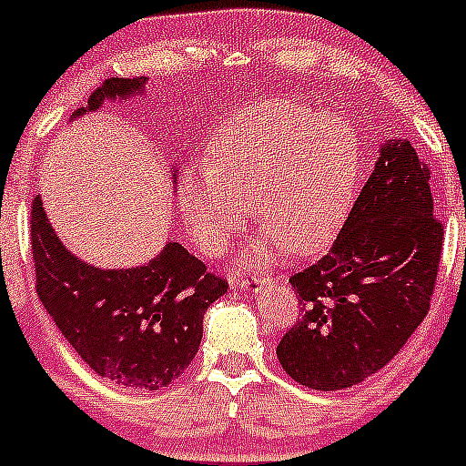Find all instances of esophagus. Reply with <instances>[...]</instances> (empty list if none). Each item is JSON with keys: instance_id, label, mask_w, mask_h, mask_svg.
I'll return each instance as SVG.
<instances>
[{"instance_id": "1", "label": "esophagus", "mask_w": 466, "mask_h": 466, "mask_svg": "<svg viewBox=\"0 0 466 466\" xmlns=\"http://www.w3.org/2000/svg\"><path fill=\"white\" fill-rule=\"evenodd\" d=\"M267 282L268 278L264 276H243L241 280H238V287H241L243 292H259Z\"/></svg>"}]
</instances>
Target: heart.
I'll return each mask as SVG.
<instances>
[{"instance_id": "1", "label": "heart", "mask_w": 466, "mask_h": 466, "mask_svg": "<svg viewBox=\"0 0 466 466\" xmlns=\"http://www.w3.org/2000/svg\"><path fill=\"white\" fill-rule=\"evenodd\" d=\"M360 147L342 116L292 101H262L229 116L211 154L179 181V211L207 255H220L248 218L262 234L246 259L267 264L285 246L308 253L340 229L354 202Z\"/></svg>"}]
</instances>
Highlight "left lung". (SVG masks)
<instances>
[{
  "label": "left lung",
  "mask_w": 466,
  "mask_h": 466,
  "mask_svg": "<svg viewBox=\"0 0 466 466\" xmlns=\"http://www.w3.org/2000/svg\"><path fill=\"white\" fill-rule=\"evenodd\" d=\"M441 243L428 165L384 140L331 250L289 278L303 315L276 350L282 370L315 390L380 372L428 315Z\"/></svg>",
  "instance_id": "obj_1"
}]
</instances>
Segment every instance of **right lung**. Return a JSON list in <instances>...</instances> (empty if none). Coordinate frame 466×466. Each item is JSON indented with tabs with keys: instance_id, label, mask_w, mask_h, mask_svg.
<instances>
[{
	"instance_id": "1",
	"label": "right lung",
	"mask_w": 466,
	"mask_h": 466,
	"mask_svg": "<svg viewBox=\"0 0 466 466\" xmlns=\"http://www.w3.org/2000/svg\"><path fill=\"white\" fill-rule=\"evenodd\" d=\"M145 85L147 77H110L71 119L106 101L145 96ZM177 172L172 167V179ZM29 228L38 299L96 375L128 389L158 390L188 368L202 342L204 312L228 292L223 278L208 273L177 241L133 268L82 262L59 241L41 198H34Z\"/></svg>"
}]
</instances>
